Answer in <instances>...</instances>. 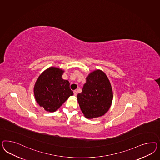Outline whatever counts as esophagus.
<instances>
[{"mask_svg":"<svg viewBox=\"0 0 160 160\" xmlns=\"http://www.w3.org/2000/svg\"><path fill=\"white\" fill-rule=\"evenodd\" d=\"M73 94L74 95V96H76V95H77V94H78V92H77V91L74 90V91H73Z\"/></svg>","mask_w":160,"mask_h":160,"instance_id":"34e87169","label":"esophagus"}]
</instances>
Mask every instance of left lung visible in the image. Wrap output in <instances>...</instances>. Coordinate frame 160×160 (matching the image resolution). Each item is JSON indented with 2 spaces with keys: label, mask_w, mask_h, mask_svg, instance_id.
Returning a JSON list of instances; mask_svg holds the SVG:
<instances>
[{
  "label": "left lung",
  "mask_w": 160,
  "mask_h": 160,
  "mask_svg": "<svg viewBox=\"0 0 160 160\" xmlns=\"http://www.w3.org/2000/svg\"><path fill=\"white\" fill-rule=\"evenodd\" d=\"M113 99L112 87L107 75L101 70L88 74L78 101L84 117L88 119L101 117L107 112Z\"/></svg>",
  "instance_id": "obj_1"
}]
</instances>
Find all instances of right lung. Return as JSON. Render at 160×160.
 <instances>
[{
    "label": "right lung",
    "instance_id": "add662e5",
    "mask_svg": "<svg viewBox=\"0 0 160 160\" xmlns=\"http://www.w3.org/2000/svg\"><path fill=\"white\" fill-rule=\"evenodd\" d=\"M62 69L50 67L39 76L34 88L35 98L40 107L48 112H55L73 95L70 83L62 78Z\"/></svg>",
    "mask_w": 160,
    "mask_h": 160
}]
</instances>
